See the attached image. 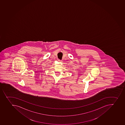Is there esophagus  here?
I'll return each mask as SVG.
<instances>
[{
	"label": "esophagus",
	"instance_id": "esophagus-1",
	"mask_svg": "<svg viewBox=\"0 0 125 125\" xmlns=\"http://www.w3.org/2000/svg\"><path fill=\"white\" fill-rule=\"evenodd\" d=\"M58 61H60V62H61V60H58Z\"/></svg>",
	"mask_w": 125,
	"mask_h": 125
}]
</instances>
